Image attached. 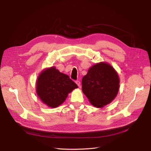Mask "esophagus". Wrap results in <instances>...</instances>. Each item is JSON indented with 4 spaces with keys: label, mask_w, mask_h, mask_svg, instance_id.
<instances>
[{
    "label": "esophagus",
    "mask_w": 151,
    "mask_h": 151,
    "mask_svg": "<svg viewBox=\"0 0 151 151\" xmlns=\"http://www.w3.org/2000/svg\"><path fill=\"white\" fill-rule=\"evenodd\" d=\"M76 83L77 84V86H78L79 87L81 86V82L79 81H76Z\"/></svg>",
    "instance_id": "esophagus-1"
}]
</instances>
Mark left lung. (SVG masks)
<instances>
[{
	"label": "left lung",
	"mask_w": 151,
	"mask_h": 151,
	"mask_svg": "<svg viewBox=\"0 0 151 151\" xmlns=\"http://www.w3.org/2000/svg\"><path fill=\"white\" fill-rule=\"evenodd\" d=\"M120 81L114 68L99 63L91 67L82 80V89L93 106L101 108L115 99Z\"/></svg>",
	"instance_id": "left-lung-1"
}]
</instances>
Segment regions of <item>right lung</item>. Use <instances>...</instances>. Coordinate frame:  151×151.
<instances>
[{
  "label": "right lung",
  "mask_w": 151,
  "mask_h": 151,
  "mask_svg": "<svg viewBox=\"0 0 151 151\" xmlns=\"http://www.w3.org/2000/svg\"><path fill=\"white\" fill-rule=\"evenodd\" d=\"M77 88L69 76L52 67L41 73L36 83V93L47 106L56 108L65 101L68 93Z\"/></svg>",
  "instance_id": "1"
}]
</instances>
